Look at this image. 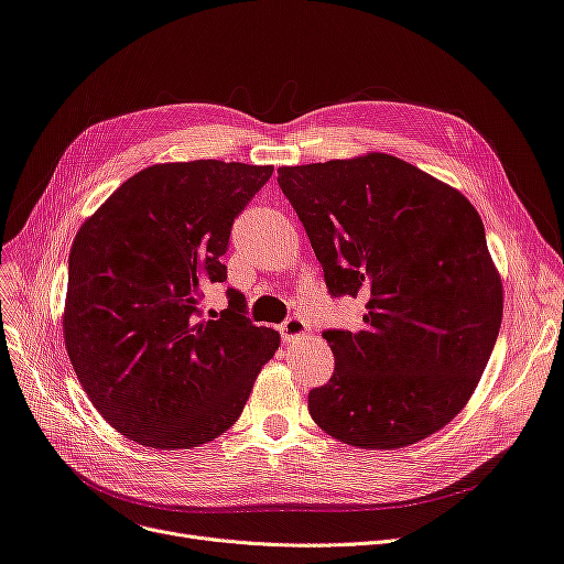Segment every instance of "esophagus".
<instances>
[{
	"instance_id": "obj_1",
	"label": "esophagus",
	"mask_w": 564,
	"mask_h": 564,
	"mask_svg": "<svg viewBox=\"0 0 564 564\" xmlns=\"http://www.w3.org/2000/svg\"><path fill=\"white\" fill-rule=\"evenodd\" d=\"M306 332H308V324H306V319H302L300 315H290V317L281 324V336H283L285 343H290V340H294V338L306 336Z\"/></svg>"
}]
</instances>
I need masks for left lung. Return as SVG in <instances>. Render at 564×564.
I'll return each instance as SVG.
<instances>
[{
    "label": "left lung",
    "instance_id": "left-lung-1",
    "mask_svg": "<svg viewBox=\"0 0 564 564\" xmlns=\"http://www.w3.org/2000/svg\"><path fill=\"white\" fill-rule=\"evenodd\" d=\"M332 297H364L359 332L327 329L336 368L313 421L349 446L391 451L451 423L491 357L502 285L480 215L393 155L281 166Z\"/></svg>",
    "mask_w": 564,
    "mask_h": 564
}]
</instances>
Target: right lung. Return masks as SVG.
<instances>
[{"mask_svg": "<svg viewBox=\"0 0 564 564\" xmlns=\"http://www.w3.org/2000/svg\"><path fill=\"white\" fill-rule=\"evenodd\" d=\"M272 166L196 160L155 164L86 219L68 260L64 336L100 416L148 448L217 438L249 400L281 336L256 327L247 300L205 315L226 281L228 237Z\"/></svg>", "mask_w": 564, "mask_h": 564, "instance_id": "right-lung-1", "label": "right lung"}]
</instances>
